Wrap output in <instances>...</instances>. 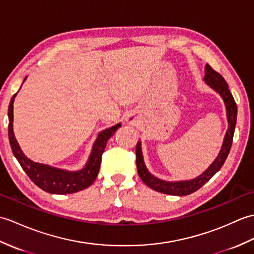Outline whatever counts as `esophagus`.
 <instances>
[{
	"label": "esophagus",
	"instance_id": "obj_1",
	"mask_svg": "<svg viewBox=\"0 0 254 254\" xmlns=\"http://www.w3.org/2000/svg\"><path fill=\"white\" fill-rule=\"evenodd\" d=\"M132 120H133V118H132V117H129L127 121H128V123H132Z\"/></svg>",
	"mask_w": 254,
	"mask_h": 254
}]
</instances>
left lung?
<instances>
[{"label": "left lung", "mask_w": 254, "mask_h": 254, "mask_svg": "<svg viewBox=\"0 0 254 254\" xmlns=\"http://www.w3.org/2000/svg\"><path fill=\"white\" fill-rule=\"evenodd\" d=\"M203 80L206 82L207 86H210L214 91H216L221 95L225 103V106H226L228 129L226 131V134H225L222 149L219 151L215 161H214L212 164L208 166L207 170L202 173L200 176L190 180H182V182H165V180L154 177L153 175H151L149 171L146 170L141 152V142L138 141L136 145L137 171L139 174V177L141 178L142 182L151 189L171 195L191 194L194 192V191L200 189L202 186L206 184L214 175L221 170V167L224 165L225 161L227 159L230 148H232L236 122H237V105H236L233 94L230 93L228 84L225 81L223 76L214 70L208 64L205 65V76L203 78Z\"/></svg>", "instance_id": "8db88e82"}]
</instances>
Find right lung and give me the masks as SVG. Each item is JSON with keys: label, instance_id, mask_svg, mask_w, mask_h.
Segmentation results:
<instances>
[{"label": "right lung", "instance_id": "obj_1", "mask_svg": "<svg viewBox=\"0 0 254 254\" xmlns=\"http://www.w3.org/2000/svg\"><path fill=\"white\" fill-rule=\"evenodd\" d=\"M16 94L17 93L13 95L8 106V139L14 156L19 162L20 166L28 175V177L39 188L54 194L75 193L77 191L86 189L90 185H92L99 174L101 159H102V154L108 140L121 127V123L105 129L98 134V138L92 146L91 154H90L87 164L84 165L82 170L76 172L60 170V168L32 162L22 153L13 131V103Z\"/></svg>", "mask_w": 254, "mask_h": 254}]
</instances>
